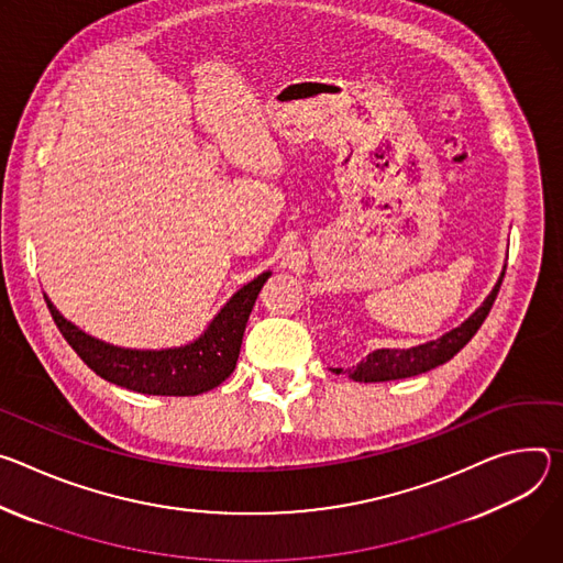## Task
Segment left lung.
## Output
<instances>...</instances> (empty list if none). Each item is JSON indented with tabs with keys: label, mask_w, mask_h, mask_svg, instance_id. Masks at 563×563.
Listing matches in <instances>:
<instances>
[{
	"label": "left lung",
	"mask_w": 563,
	"mask_h": 563,
	"mask_svg": "<svg viewBox=\"0 0 563 563\" xmlns=\"http://www.w3.org/2000/svg\"><path fill=\"white\" fill-rule=\"evenodd\" d=\"M504 284V275L489 292V297L483 301V306L476 310V313L463 322L459 329L450 331L448 335L439 338L435 342H427L413 349H378L368 353L357 366L349 368V378L355 383H387V380H400V378H411L418 376V373H424L433 366L445 364L452 360L481 329L485 318L489 316L492 303L498 295V288Z\"/></svg>",
	"instance_id": "8db88e82"
}]
</instances>
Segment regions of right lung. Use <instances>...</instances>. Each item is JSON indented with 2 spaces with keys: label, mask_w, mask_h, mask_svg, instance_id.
Returning <instances> with one entry per match:
<instances>
[{
  "label": "right lung",
  "mask_w": 563,
  "mask_h": 563,
  "mask_svg": "<svg viewBox=\"0 0 563 563\" xmlns=\"http://www.w3.org/2000/svg\"><path fill=\"white\" fill-rule=\"evenodd\" d=\"M268 273L245 284L192 344L167 351H130L104 344L62 318L46 299L62 338L107 383L147 396H199L219 387L236 366L250 310Z\"/></svg>",
  "instance_id": "add662e5"
}]
</instances>
